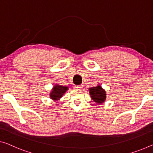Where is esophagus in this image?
Returning <instances> with one entry per match:
<instances>
[{
  "label": "esophagus",
  "instance_id": "esophagus-1",
  "mask_svg": "<svg viewBox=\"0 0 153 153\" xmlns=\"http://www.w3.org/2000/svg\"><path fill=\"white\" fill-rule=\"evenodd\" d=\"M76 88H77V89H81V88H82V85H77V86H76Z\"/></svg>",
  "mask_w": 153,
  "mask_h": 153
}]
</instances>
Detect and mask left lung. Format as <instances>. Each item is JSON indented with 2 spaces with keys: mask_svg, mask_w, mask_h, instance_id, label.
Listing matches in <instances>:
<instances>
[{
  "mask_svg": "<svg viewBox=\"0 0 153 153\" xmlns=\"http://www.w3.org/2000/svg\"><path fill=\"white\" fill-rule=\"evenodd\" d=\"M89 93L91 98L95 103L102 104L105 101L106 97V91L100 85H97L95 87L89 88Z\"/></svg>",
  "mask_w": 153,
  "mask_h": 153,
  "instance_id": "left-lung-1",
  "label": "left lung"
}]
</instances>
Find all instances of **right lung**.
I'll use <instances>...</instances> for the list:
<instances>
[{"label": "right lung", "instance_id": "1", "mask_svg": "<svg viewBox=\"0 0 153 153\" xmlns=\"http://www.w3.org/2000/svg\"><path fill=\"white\" fill-rule=\"evenodd\" d=\"M68 86H63L61 85H58V84H56L53 87V89L50 93V97L53 100H58L62 95L65 94L66 91H67L69 88Z\"/></svg>", "mask_w": 153, "mask_h": 153}]
</instances>
